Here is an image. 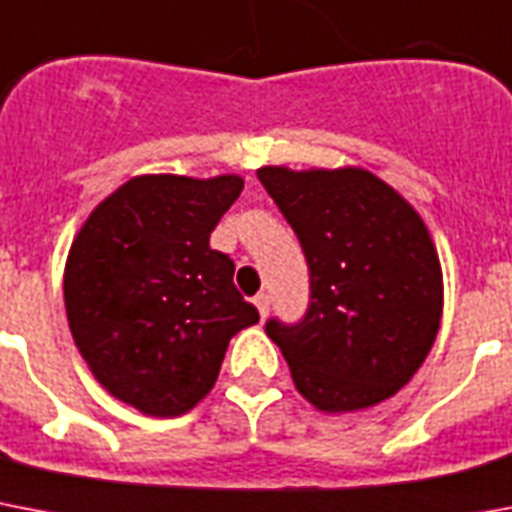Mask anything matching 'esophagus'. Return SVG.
I'll use <instances>...</instances> for the list:
<instances>
[{
    "label": "esophagus",
    "mask_w": 512,
    "mask_h": 512,
    "mask_svg": "<svg viewBox=\"0 0 512 512\" xmlns=\"http://www.w3.org/2000/svg\"><path fill=\"white\" fill-rule=\"evenodd\" d=\"M253 304H256V309H259V314H261V320H264V317L269 314V296H267V293H259V296L253 298Z\"/></svg>",
    "instance_id": "esophagus-1"
}]
</instances>
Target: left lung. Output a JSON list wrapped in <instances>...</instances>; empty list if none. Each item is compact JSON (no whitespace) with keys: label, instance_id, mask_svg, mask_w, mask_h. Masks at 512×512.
Segmentation results:
<instances>
[{"label":"left lung","instance_id":"1","mask_svg":"<svg viewBox=\"0 0 512 512\" xmlns=\"http://www.w3.org/2000/svg\"><path fill=\"white\" fill-rule=\"evenodd\" d=\"M309 264V309L267 322L293 383L322 412L386 402L423 365L441 325L444 282L420 214L357 166L256 171Z\"/></svg>","mask_w":512,"mask_h":512}]
</instances>
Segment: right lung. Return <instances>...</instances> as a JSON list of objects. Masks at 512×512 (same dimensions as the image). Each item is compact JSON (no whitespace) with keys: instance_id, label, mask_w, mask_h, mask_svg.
<instances>
[{"instance_id":"right-lung-1","label":"right lung","mask_w":512,"mask_h":512,"mask_svg":"<svg viewBox=\"0 0 512 512\" xmlns=\"http://www.w3.org/2000/svg\"><path fill=\"white\" fill-rule=\"evenodd\" d=\"M243 179L142 174L94 208L65 261L76 349L100 386L153 418L214 388L230 338L259 322L208 240Z\"/></svg>"}]
</instances>
